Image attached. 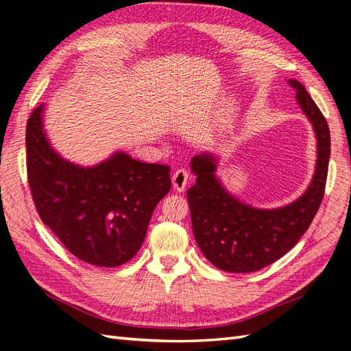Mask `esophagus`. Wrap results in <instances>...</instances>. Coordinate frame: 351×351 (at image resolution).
I'll use <instances>...</instances> for the list:
<instances>
[{
  "mask_svg": "<svg viewBox=\"0 0 351 351\" xmlns=\"http://www.w3.org/2000/svg\"><path fill=\"white\" fill-rule=\"evenodd\" d=\"M188 181H190V175H188L185 169H178L172 176V182H173L175 190L179 193L185 190Z\"/></svg>",
  "mask_w": 351,
  "mask_h": 351,
  "instance_id": "34e87169",
  "label": "esophagus"
}]
</instances>
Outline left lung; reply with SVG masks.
<instances>
[{
	"instance_id": "obj_1",
	"label": "left lung",
	"mask_w": 351,
	"mask_h": 351,
	"mask_svg": "<svg viewBox=\"0 0 351 351\" xmlns=\"http://www.w3.org/2000/svg\"><path fill=\"white\" fill-rule=\"evenodd\" d=\"M289 84L317 138L316 172L298 200L273 210L255 209L219 184L213 156L204 152L191 160L197 179L186 197L194 239L203 255L223 271L252 273L280 259L308 230L323 200L330 156L328 123L305 87L296 80H289Z\"/></svg>"
}]
</instances>
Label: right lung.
Returning <instances> with one entry per match:
<instances>
[{"label": "right lung", "mask_w": 351, "mask_h": 351, "mask_svg": "<svg viewBox=\"0 0 351 351\" xmlns=\"http://www.w3.org/2000/svg\"><path fill=\"white\" fill-rule=\"evenodd\" d=\"M43 110L35 108L26 124V170L41 221L82 261L125 264L138 254L152 210L170 190V167L124 152L93 167L69 163L50 147Z\"/></svg>", "instance_id": "1"}]
</instances>
